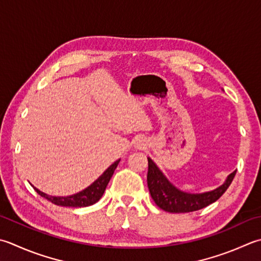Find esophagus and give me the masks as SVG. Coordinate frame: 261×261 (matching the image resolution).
Masks as SVG:
<instances>
[{"label": "esophagus", "instance_id": "obj_1", "mask_svg": "<svg viewBox=\"0 0 261 261\" xmlns=\"http://www.w3.org/2000/svg\"><path fill=\"white\" fill-rule=\"evenodd\" d=\"M144 141H145V140H142V139H137V141H136V145H137V147H139V148H145L146 144H145Z\"/></svg>", "mask_w": 261, "mask_h": 261}]
</instances>
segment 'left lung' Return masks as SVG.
Listing matches in <instances>:
<instances>
[{"mask_svg":"<svg viewBox=\"0 0 261 261\" xmlns=\"http://www.w3.org/2000/svg\"><path fill=\"white\" fill-rule=\"evenodd\" d=\"M237 171L227 176L221 187L202 193H189L174 187L163 174L158 166L148 157L147 185L152 200L161 209L168 213H190L207 207L223 196L231 185Z\"/></svg>","mask_w":261,"mask_h":261,"instance_id":"1","label":"left lung"}]
</instances>
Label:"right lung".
<instances>
[{"instance_id": "add662e5", "label": "right lung", "mask_w": 261, "mask_h": 261, "mask_svg": "<svg viewBox=\"0 0 261 261\" xmlns=\"http://www.w3.org/2000/svg\"><path fill=\"white\" fill-rule=\"evenodd\" d=\"M120 163V160H117L114 162L107 170L101 174L95 182L91 183V185L86 188L85 190L80 191L75 195L72 196H66V197H54V196H48L46 193L39 191L37 188L34 189L36 192L44 197L45 199H47L48 201H50L54 205L58 206H63V207H87V206H91L96 203L101 198V196L104 195V191L109 185V182L111 180L112 175L115 171V168L117 167V164Z\"/></svg>"}]
</instances>
